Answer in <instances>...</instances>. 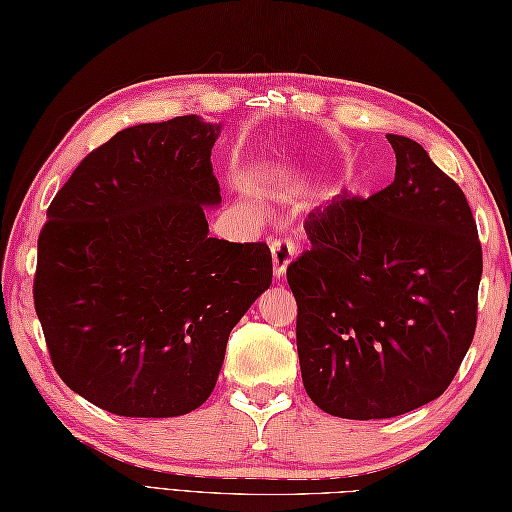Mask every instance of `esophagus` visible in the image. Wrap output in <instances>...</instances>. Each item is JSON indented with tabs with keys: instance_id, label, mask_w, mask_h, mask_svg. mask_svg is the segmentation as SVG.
<instances>
[{
	"instance_id": "esophagus-1",
	"label": "esophagus",
	"mask_w": 512,
	"mask_h": 512,
	"mask_svg": "<svg viewBox=\"0 0 512 512\" xmlns=\"http://www.w3.org/2000/svg\"><path fill=\"white\" fill-rule=\"evenodd\" d=\"M272 251V272L281 281L285 277V270H288L290 261L294 259V246L285 240H275L270 246Z\"/></svg>"
}]
</instances>
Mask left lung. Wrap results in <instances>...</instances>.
Here are the masks:
<instances>
[{
	"mask_svg": "<svg viewBox=\"0 0 512 512\" xmlns=\"http://www.w3.org/2000/svg\"><path fill=\"white\" fill-rule=\"evenodd\" d=\"M395 181L305 220L288 266L303 386L340 419H390L438 399L475 334L482 246L462 189L421 144L386 135Z\"/></svg>",
	"mask_w": 512,
	"mask_h": 512,
	"instance_id": "1",
	"label": "left lung"
}]
</instances>
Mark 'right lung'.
<instances>
[{
  "mask_svg": "<svg viewBox=\"0 0 512 512\" xmlns=\"http://www.w3.org/2000/svg\"><path fill=\"white\" fill-rule=\"evenodd\" d=\"M222 124L120 130L69 176L39 237L34 307L63 382L120 417H181L218 382L231 329L272 283L264 242L209 237Z\"/></svg>",
  "mask_w": 512,
  "mask_h": 512,
  "instance_id": "1",
  "label": "right lung"
}]
</instances>
